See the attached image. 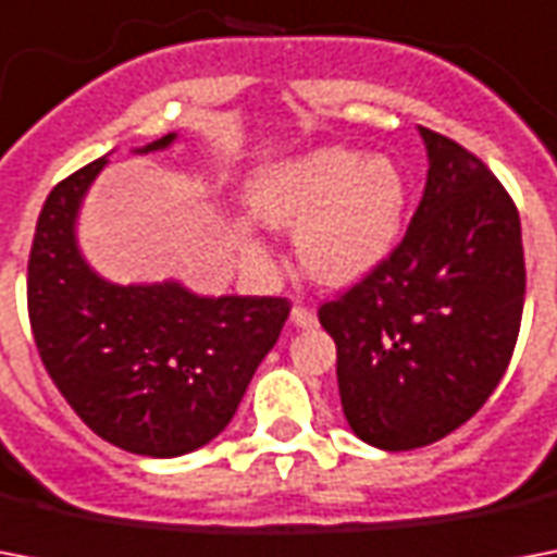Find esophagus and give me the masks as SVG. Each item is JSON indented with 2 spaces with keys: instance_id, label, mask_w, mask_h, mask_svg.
<instances>
[{
  "instance_id": "obj_1",
  "label": "esophagus",
  "mask_w": 557,
  "mask_h": 557,
  "mask_svg": "<svg viewBox=\"0 0 557 557\" xmlns=\"http://www.w3.org/2000/svg\"><path fill=\"white\" fill-rule=\"evenodd\" d=\"M292 323L300 326V330H312V326H318V314H314L309 306L297 304L295 309H292Z\"/></svg>"
}]
</instances>
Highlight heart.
Masks as SVG:
<instances>
[{
    "label": "heart",
    "instance_id": "1",
    "mask_svg": "<svg viewBox=\"0 0 557 557\" xmlns=\"http://www.w3.org/2000/svg\"><path fill=\"white\" fill-rule=\"evenodd\" d=\"M248 205L265 225L297 227V257L314 280L349 286L396 248L407 187L384 156L318 147L262 168L248 185ZM239 243L245 251H260L248 227H239Z\"/></svg>",
    "mask_w": 557,
    "mask_h": 557
}]
</instances>
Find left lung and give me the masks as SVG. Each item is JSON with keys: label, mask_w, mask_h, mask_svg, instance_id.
<instances>
[{"label": "left lung", "mask_w": 557, "mask_h": 557, "mask_svg": "<svg viewBox=\"0 0 557 557\" xmlns=\"http://www.w3.org/2000/svg\"><path fill=\"white\" fill-rule=\"evenodd\" d=\"M419 133L431 168L405 239L318 309L338 347L344 416L381 450L431 445L485 405L511 361L527 297L506 187L474 152Z\"/></svg>", "instance_id": "obj_1"}]
</instances>
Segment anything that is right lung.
<instances>
[{"mask_svg": "<svg viewBox=\"0 0 557 557\" xmlns=\"http://www.w3.org/2000/svg\"><path fill=\"white\" fill-rule=\"evenodd\" d=\"M173 138L138 152L164 150ZM103 164L63 178L39 210L28 257L30 332L57 389L100 440L141 457H182L234 419L292 304L98 277L77 251L74 219Z\"/></svg>", "mask_w": 557, "mask_h": 557, "instance_id": "right-lung-1", "label": "right lung"}]
</instances>
